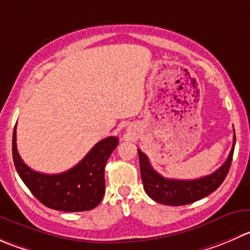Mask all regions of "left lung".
Masks as SVG:
<instances>
[{
	"label": "left lung",
	"instance_id": "left-lung-1",
	"mask_svg": "<svg viewBox=\"0 0 250 250\" xmlns=\"http://www.w3.org/2000/svg\"><path fill=\"white\" fill-rule=\"evenodd\" d=\"M234 144H236V135H233V145H232L229 157L214 173L202 177V178L186 179V181L162 177L152 168L146 155L142 150L138 149L140 174H142L145 192L155 202L164 205H171V207L190 204L211 194L221 186L229 173L232 157H233Z\"/></svg>",
	"mask_w": 250,
	"mask_h": 250
}]
</instances>
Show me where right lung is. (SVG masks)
I'll return each instance as SVG.
<instances>
[{
	"label": "right lung",
	"instance_id": "right-lung-1",
	"mask_svg": "<svg viewBox=\"0 0 250 250\" xmlns=\"http://www.w3.org/2000/svg\"><path fill=\"white\" fill-rule=\"evenodd\" d=\"M14 127L12 154L14 166L21 181L34 197L50 209L76 212L98 207L105 194V166L118 144V138L100 140L79 164L57 174L36 172L26 166L17 150Z\"/></svg>",
	"mask_w": 250,
	"mask_h": 250
}]
</instances>
